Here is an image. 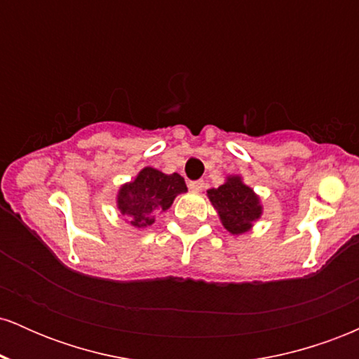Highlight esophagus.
<instances>
[{
	"mask_svg": "<svg viewBox=\"0 0 359 359\" xmlns=\"http://www.w3.org/2000/svg\"><path fill=\"white\" fill-rule=\"evenodd\" d=\"M204 187H205L204 180H192V182H189V189L194 192H201Z\"/></svg>",
	"mask_w": 359,
	"mask_h": 359,
	"instance_id": "1",
	"label": "esophagus"
}]
</instances>
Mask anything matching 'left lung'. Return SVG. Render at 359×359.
<instances>
[{"instance_id": "8db88e82", "label": "left lung", "mask_w": 359, "mask_h": 359, "mask_svg": "<svg viewBox=\"0 0 359 359\" xmlns=\"http://www.w3.org/2000/svg\"><path fill=\"white\" fill-rule=\"evenodd\" d=\"M208 197L219 214L222 226L231 234L246 233L262 216L259 197L243 184L240 175H229L217 189H209Z\"/></svg>"}]
</instances>
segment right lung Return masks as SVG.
<instances>
[{
    "label": "right lung",
    "instance_id": "add662e5",
    "mask_svg": "<svg viewBox=\"0 0 359 359\" xmlns=\"http://www.w3.org/2000/svg\"><path fill=\"white\" fill-rule=\"evenodd\" d=\"M182 192H187V185L179 174L167 175L156 168L145 167L137 179L121 185L116 203L121 216L131 226L148 228Z\"/></svg>",
    "mask_w": 359,
    "mask_h": 359
}]
</instances>
